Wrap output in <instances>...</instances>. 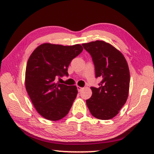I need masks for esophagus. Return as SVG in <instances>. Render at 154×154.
<instances>
[{"instance_id":"34e87169","label":"esophagus","mask_w":154,"mask_h":154,"mask_svg":"<svg viewBox=\"0 0 154 154\" xmlns=\"http://www.w3.org/2000/svg\"><path fill=\"white\" fill-rule=\"evenodd\" d=\"M77 90H78V91H79V92H80V91L82 90V89H83V88H82V87L78 86H77Z\"/></svg>"}]
</instances>
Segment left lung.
I'll return each instance as SVG.
<instances>
[{"mask_svg": "<svg viewBox=\"0 0 154 154\" xmlns=\"http://www.w3.org/2000/svg\"><path fill=\"white\" fill-rule=\"evenodd\" d=\"M82 45L93 59L95 77L102 78L98 88H91L93 94L86 100L87 106L95 118L110 120L127 102L130 83L127 62L118 50L105 41H92Z\"/></svg>", "mask_w": 154, "mask_h": 154, "instance_id": "obj_1", "label": "left lung"}]
</instances>
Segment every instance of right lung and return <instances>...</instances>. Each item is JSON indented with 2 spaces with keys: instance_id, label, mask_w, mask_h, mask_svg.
Masks as SVG:
<instances>
[{
  "instance_id": "obj_1",
  "label": "right lung",
  "mask_w": 154,
  "mask_h": 154,
  "mask_svg": "<svg viewBox=\"0 0 154 154\" xmlns=\"http://www.w3.org/2000/svg\"><path fill=\"white\" fill-rule=\"evenodd\" d=\"M83 50L81 45L70 46L43 43L27 61L26 88L34 108L41 116L57 121L68 113L77 95L76 86L55 82V77L68 76V67Z\"/></svg>"
}]
</instances>
